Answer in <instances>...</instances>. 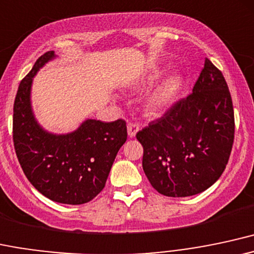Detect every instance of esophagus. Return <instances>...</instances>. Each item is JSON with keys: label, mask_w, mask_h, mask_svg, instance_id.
Returning a JSON list of instances; mask_svg holds the SVG:
<instances>
[{"label": "esophagus", "mask_w": 254, "mask_h": 254, "mask_svg": "<svg viewBox=\"0 0 254 254\" xmlns=\"http://www.w3.org/2000/svg\"><path fill=\"white\" fill-rule=\"evenodd\" d=\"M139 132V125L138 124H128L127 125V133L129 138H134L136 133Z\"/></svg>", "instance_id": "obj_1"}]
</instances>
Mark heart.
<instances>
[{
	"label": "heart",
	"instance_id": "1",
	"mask_svg": "<svg viewBox=\"0 0 254 254\" xmlns=\"http://www.w3.org/2000/svg\"><path fill=\"white\" fill-rule=\"evenodd\" d=\"M162 69L159 67L151 69L142 78L141 82L145 85L152 84L161 76ZM182 84V78L179 74H172L164 78L159 84L152 87L144 98V107L150 113H159L170 107L178 98Z\"/></svg>",
	"mask_w": 254,
	"mask_h": 254
}]
</instances>
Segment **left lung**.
Listing matches in <instances>:
<instances>
[{"mask_svg":"<svg viewBox=\"0 0 254 254\" xmlns=\"http://www.w3.org/2000/svg\"><path fill=\"white\" fill-rule=\"evenodd\" d=\"M142 169L152 187L174 198L211 187L226 169L234 141V110L221 70L209 59L192 93L136 133Z\"/></svg>","mask_w":254,"mask_h":254,"instance_id":"1","label":"left lung"}]
</instances>
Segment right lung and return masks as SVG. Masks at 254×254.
Instances as JSON below:
<instances>
[{
	"label": "right lung",
	"mask_w": 254,
	"mask_h": 254,
	"mask_svg": "<svg viewBox=\"0 0 254 254\" xmlns=\"http://www.w3.org/2000/svg\"><path fill=\"white\" fill-rule=\"evenodd\" d=\"M58 58L48 51L20 82L13 114V140L28 181L50 200L80 205L104 189L120 147L127 140L124 120L87 119L73 132L58 134L37 121L31 102L33 78Z\"/></svg>",
	"instance_id": "right-lung-1"
}]
</instances>
